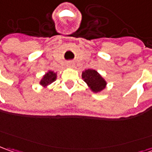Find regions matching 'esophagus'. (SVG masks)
<instances>
[{
	"label": "esophagus",
	"mask_w": 152,
	"mask_h": 152,
	"mask_svg": "<svg viewBox=\"0 0 152 152\" xmlns=\"http://www.w3.org/2000/svg\"><path fill=\"white\" fill-rule=\"evenodd\" d=\"M74 66H75V64H74L73 62H71V61L68 62V63L66 64V66H67L68 68H73V67H74Z\"/></svg>",
	"instance_id": "obj_1"
}]
</instances>
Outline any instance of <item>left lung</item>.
Here are the masks:
<instances>
[{
	"label": "left lung",
	"instance_id": "1",
	"mask_svg": "<svg viewBox=\"0 0 152 152\" xmlns=\"http://www.w3.org/2000/svg\"><path fill=\"white\" fill-rule=\"evenodd\" d=\"M81 77L83 81L90 88V90L94 93L102 92L107 86V81L96 70L87 69L82 71Z\"/></svg>",
	"mask_w": 152,
	"mask_h": 152
}]
</instances>
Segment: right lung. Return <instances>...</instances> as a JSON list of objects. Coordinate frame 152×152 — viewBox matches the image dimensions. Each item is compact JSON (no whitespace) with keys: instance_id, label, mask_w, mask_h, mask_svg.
Masks as SVG:
<instances>
[{"instance_id":"right-lung-1","label":"right lung","mask_w":152,"mask_h":152,"mask_svg":"<svg viewBox=\"0 0 152 152\" xmlns=\"http://www.w3.org/2000/svg\"><path fill=\"white\" fill-rule=\"evenodd\" d=\"M56 78H57V72L50 70V71H47L43 76V77L41 78L39 84L44 88H47L50 84H52L54 81H56Z\"/></svg>"}]
</instances>
